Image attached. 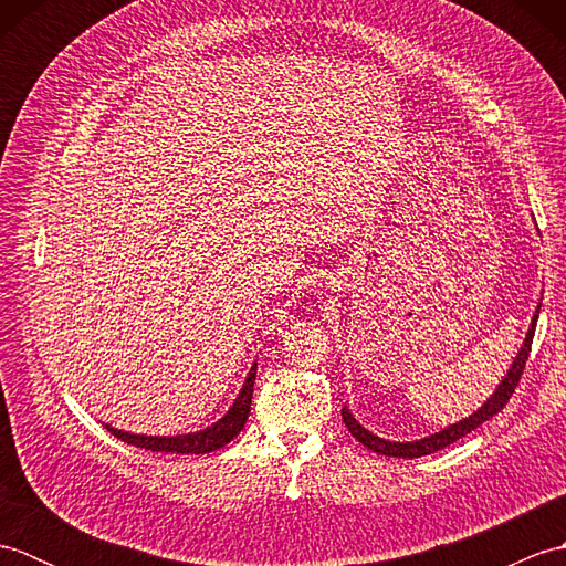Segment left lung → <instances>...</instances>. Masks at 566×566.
Segmentation results:
<instances>
[{"mask_svg": "<svg viewBox=\"0 0 566 566\" xmlns=\"http://www.w3.org/2000/svg\"><path fill=\"white\" fill-rule=\"evenodd\" d=\"M537 314H539V308H537ZM537 314H535V318H533V323H531V331H527V335H525V343H523V347H521L518 357H515L513 367L509 369V375L503 377V381L499 384V389L494 391V396H491V399H489L482 408H479L476 413H472L469 418L460 420V423H454V426H450V428H444V430L436 432V436L423 438V440H416V442H389V440H381V438H377V436H371L369 430H365L363 426L357 423V420L353 418L350 411H347V408H343V423L347 426V430L353 432L355 440L363 442L365 448L375 450L377 454L406 457V460H411V457H423V454H430V452H438V450H442V448H448V444H452V442H457L460 438H464L467 432H472V430H476L482 423H486L489 418H494L499 411H503V406H506V403L511 401V396H513L515 387H518V381H521V375H523V369H525L527 357H531V345H533V335H535Z\"/></svg>", "mask_w": 566, "mask_h": 566, "instance_id": "8db88e82", "label": "left lung"}]
</instances>
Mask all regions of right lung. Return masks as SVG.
Masks as SVG:
<instances>
[{"mask_svg": "<svg viewBox=\"0 0 566 566\" xmlns=\"http://www.w3.org/2000/svg\"><path fill=\"white\" fill-rule=\"evenodd\" d=\"M255 371L258 365H252L250 375L243 384V389H240L235 403L231 406V411H228L219 423H213L207 430H199V432H189V436H177V438H148V436H134V432H124V430H116L106 426V430L112 432L114 438L124 440L128 444H134V448H143V450H150V452H179V454H203V452H213L223 448V444L231 442L240 430H243L245 420L250 416V403H252V387H255Z\"/></svg>", "mask_w": 566, "mask_h": 566, "instance_id": "right-lung-1", "label": "right lung"}]
</instances>
